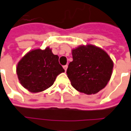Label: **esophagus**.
Returning a JSON list of instances; mask_svg holds the SVG:
<instances>
[{
  "instance_id": "1",
  "label": "esophagus",
  "mask_w": 131,
  "mask_h": 131,
  "mask_svg": "<svg viewBox=\"0 0 131 131\" xmlns=\"http://www.w3.org/2000/svg\"><path fill=\"white\" fill-rule=\"evenodd\" d=\"M63 67H64V70H65V72H66V71H67V67H68V66L64 65V66H63Z\"/></svg>"
}]
</instances>
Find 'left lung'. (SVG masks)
I'll use <instances>...</instances> for the list:
<instances>
[{
    "instance_id": "1",
    "label": "left lung",
    "mask_w": 131,
    "mask_h": 131,
    "mask_svg": "<svg viewBox=\"0 0 131 131\" xmlns=\"http://www.w3.org/2000/svg\"><path fill=\"white\" fill-rule=\"evenodd\" d=\"M73 61L67 70L71 84L76 90L88 95L103 89L109 81L113 61L104 50L88 45L72 50Z\"/></svg>"
}]
</instances>
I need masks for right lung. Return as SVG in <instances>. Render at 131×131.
Returning <instances> with one entry per match:
<instances>
[{"label":"right lung","mask_w":131,"mask_h":131,"mask_svg":"<svg viewBox=\"0 0 131 131\" xmlns=\"http://www.w3.org/2000/svg\"><path fill=\"white\" fill-rule=\"evenodd\" d=\"M16 72L22 86L32 93L50 87L64 69L50 47L30 51L19 61Z\"/></svg>","instance_id":"right-lung-1"}]
</instances>
